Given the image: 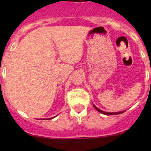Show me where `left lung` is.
Returning a JSON list of instances; mask_svg holds the SVG:
<instances>
[{
    "instance_id": "1",
    "label": "left lung",
    "mask_w": 151,
    "mask_h": 151,
    "mask_svg": "<svg viewBox=\"0 0 151 151\" xmlns=\"http://www.w3.org/2000/svg\"><path fill=\"white\" fill-rule=\"evenodd\" d=\"M93 106L95 107V109H96L97 111H99V112H101V113L104 114V115H118V114H121L123 113V112H124V111H122V112H104V111L101 110V109H99L98 107H96V106H95L93 104Z\"/></svg>"
}]
</instances>
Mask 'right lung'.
<instances>
[{
    "mask_svg": "<svg viewBox=\"0 0 151 151\" xmlns=\"http://www.w3.org/2000/svg\"><path fill=\"white\" fill-rule=\"evenodd\" d=\"M49 119H51V118H49Z\"/></svg>",
    "mask_w": 151,
    "mask_h": 151,
    "instance_id": "1",
    "label": "right lung"
}]
</instances>
